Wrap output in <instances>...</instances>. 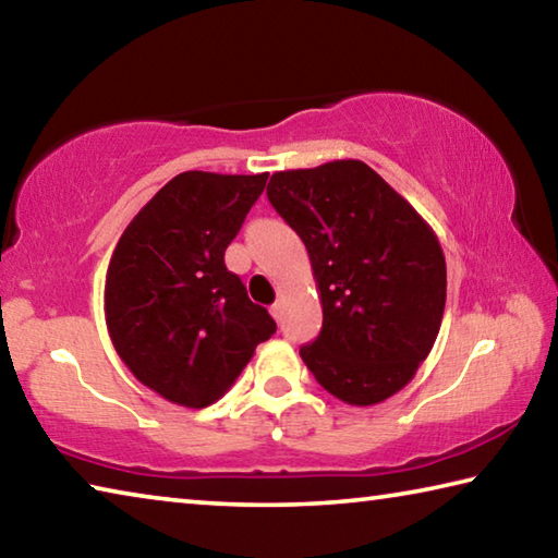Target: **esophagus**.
Returning a JSON list of instances; mask_svg holds the SVG:
<instances>
[{"mask_svg": "<svg viewBox=\"0 0 558 558\" xmlns=\"http://www.w3.org/2000/svg\"><path fill=\"white\" fill-rule=\"evenodd\" d=\"M270 313H272V317H276V319H280V317H282V300H278L276 305L270 307Z\"/></svg>", "mask_w": 558, "mask_h": 558, "instance_id": "34e87169", "label": "esophagus"}]
</instances>
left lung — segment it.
Instances as JSON below:
<instances>
[{
	"label": "left lung",
	"instance_id": "left-lung-1",
	"mask_svg": "<svg viewBox=\"0 0 558 558\" xmlns=\"http://www.w3.org/2000/svg\"><path fill=\"white\" fill-rule=\"evenodd\" d=\"M268 199L307 248L323 329L300 349L317 384L349 405L399 393L430 354L446 310L436 231L359 159L270 177Z\"/></svg>",
	"mask_w": 558,
	"mask_h": 558
}]
</instances>
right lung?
Listing matches in <instances>:
<instances>
[{
    "label": "right lung",
    "mask_w": 558,
    "mask_h": 558,
    "mask_svg": "<svg viewBox=\"0 0 558 558\" xmlns=\"http://www.w3.org/2000/svg\"><path fill=\"white\" fill-rule=\"evenodd\" d=\"M268 182L182 172L122 231L106 276V325L122 364L162 399L204 409L276 332L223 253Z\"/></svg>",
    "instance_id": "right-lung-1"
}]
</instances>
